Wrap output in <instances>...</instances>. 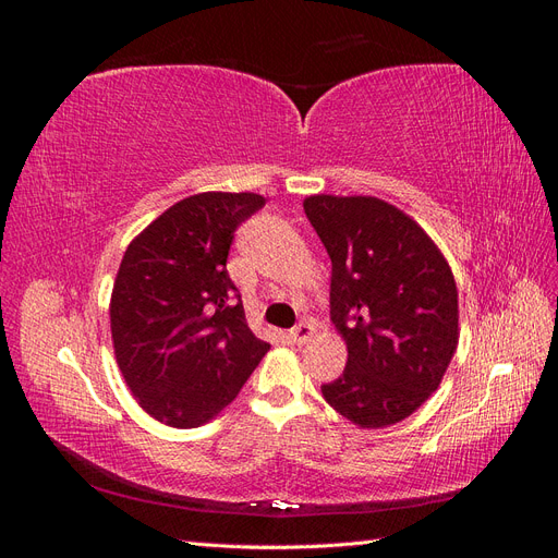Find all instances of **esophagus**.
<instances>
[{"mask_svg": "<svg viewBox=\"0 0 558 558\" xmlns=\"http://www.w3.org/2000/svg\"><path fill=\"white\" fill-rule=\"evenodd\" d=\"M312 335H314V326L310 324V320H302V324H298V326L289 332L293 344H305Z\"/></svg>", "mask_w": 558, "mask_h": 558, "instance_id": "esophagus-1", "label": "esophagus"}]
</instances>
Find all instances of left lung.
I'll use <instances>...</instances> for the list:
<instances>
[{"label":"left lung","mask_w":558,"mask_h":558,"mask_svg":"<svg viewBox=\"0 0 558 558\" xmlns=\"http://www.w3.org/2000/svg\"><path fill=\"white\" fill-rule=\"evenodd\" d=\"M302 207L332 263L330 318L349 351L320 393L361 428L398 424L440 386L459 344L451 269L424 228L384 199L312 195Z\"/></svg>","instance_id":"1"}]
</instances>
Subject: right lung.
<instances>
[{
  "label": "right lung",
  "mask_w": 558,
  "mask_h": 558,
  "mask_svg": "<svg viewBox=\"0 0 558 558\" xmlns=\"http://www.w3.org/2000/svg\"><path fill=\"white\" fill-rule=\"evenodd\" d=\"M256 193H199L132 240L111 293L118 367L162 424L195 428L234 400L269 344L251 332L226 263Z\"/></svg>",
  "instance_id": "right-lung-1"
}]
</instances>
